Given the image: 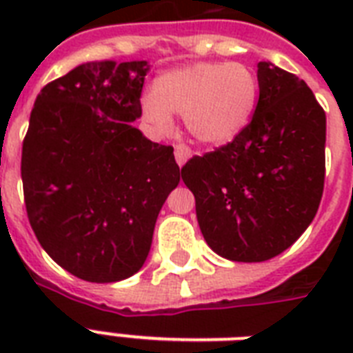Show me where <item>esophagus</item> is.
<instances>
[{"mask_svg": "<svg viewBox=\"0 0 353 353\" xmlns=\"http://www.w3.org/2000/svg\"><path fill=\"white\" fill-rule=\"evenodd\" d=\"M174 155H176L177 165L183 166V165H185V163H187V161H188V157L192 155V150L188 148L187 144L177 143L176 146H174Z\"/></svg>", "mask_w": 353, "mask_h": 353, "instance_id": "1", "label": "esophagus"}]
</instances>
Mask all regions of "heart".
<instances>
[{
	"label": "heart",
	"mask_w": 353,
	"mask_h": 353,
	"mask_svg": "<svg viewBox=\"0 0 353 353\" xmlns=\"http://www.w3.org/2000/svg\"><path fill=\"white\" fill-rule=\"evenodd\" d=\"M256 99L258 82L245 65L199 62L163 74L143 99V115L157 132H168L172 113H181L196 141L221 146L247 126Z\"/></svg>",
	"instance_id": "heart-1"
}]
</instances>
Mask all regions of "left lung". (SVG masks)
I'll list each match as a JSON object with an SVG mask.
<instances>
[{
    "mask_svg": "<svg viewBox=\"0 0 353 353\" xmlns=\"http://www.w3.org/2000/svg\"><path fill=\"white\" fill-rule=\"evenodd\" d=\"M256 110L231 143L181 168L205 241L234 262L293 245L317 214L326 174V113L296 74L258 63Z\"/></svg>",
    "mask_w": 353,
    "mask_h": 353,
    "instance_id": "8db88e82",
    "label": "left lung"
}]
</instances>
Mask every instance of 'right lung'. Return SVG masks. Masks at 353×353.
Instances as JSON below:
<instances>
[{"label":"right lung","mask_w":353,"mask_h":353,"mask_svg":"<svg viewBox=\"0 0 353 353\" xmlns=\"http://www.w3.org/2000/svg\"><path fill=\"white\" fill-rule=\"evenodd\" d=\"M146 62H90L52 80L30 112L21 148L27 218L40 245L74 276L117 282L143 268L181 172L174 148L141 117Z\"/></svg>","instance_id":"obj_1"}]
</instances>
